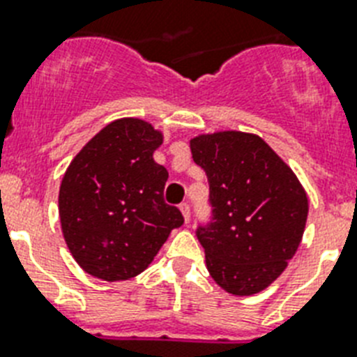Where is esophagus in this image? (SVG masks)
I'll return each instance as SVG.
<instances>
[{
    "mask_svg": "<svg viewBox=\"0 0 357 357\" xmlns=\"http://www.w3.org/2000/svg\"><path fill=\"white\" fill-rule=\"evenodd\" d=\"M179 211H181V214H183L185 224H188V220H190V205L181 204V205H179Z\"/></svg>",
    "mask_w": 357,
    "mask_h": 357,
    "instance_id": "esophagus-1",
    "label": "esophagus"
}]
</instances>
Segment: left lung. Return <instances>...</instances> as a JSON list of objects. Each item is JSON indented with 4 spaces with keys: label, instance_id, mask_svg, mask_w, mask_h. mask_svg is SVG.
I'll return each instance as SVG.
<instances>
[{
    "label": "left lung",
    "instance_id": "left-lung-1",
    "mask_svg": "<svg viewBox=\"0 0 357 357\" xmlns=\"http://www.w3.org/2000/svg\"><path fill=\"white\" fill-rule=\"evenodd\" d=\"M194 163L208 179L213 218L196 231L214 282L233 295H255L282 273L303 240L308 196L262 137L202 133L190 139Z\"/></svg>",
    "mask_w": 357,
    "mask_h": 357
}]
</instances>
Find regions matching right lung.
Segmentation results:
<instances>
[{
    "label": "right lung",
    "mask_w": 357,
    "mask_h": 357,
    "mask_svg": "<svg viewBox=\"0 0 357 357\" xmlns=\"http://www.w3.org/2000/svg\"><path fill=\"white\" fill-rule=\"evenodd\" d=\"M163 133L143 119L104 126L63 174L58 213L69 251L97 279L128 280L149 268L172 229L183 224L165 204L169 172L153 161Z\"/></svg>",
    "instance_id": "right-lung-1"
}]
</instances>
